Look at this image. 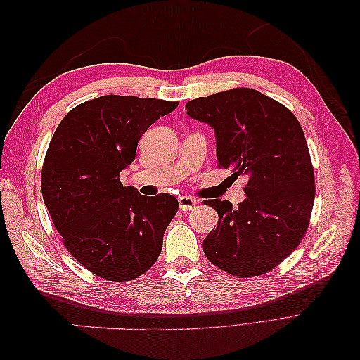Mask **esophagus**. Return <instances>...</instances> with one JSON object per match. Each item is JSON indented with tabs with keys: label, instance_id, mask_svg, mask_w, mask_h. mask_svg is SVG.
Here are the masks:
<instances>
[{
	"label": "esophagus",
	"instance_id": "esophagus-1",
	"mask_svg": "<svg viewBox=\"0 0 360 360\" xmlns=\"http://www.w3.org/2000/svg\"><path fill=\"white\" fill-rule=\"evenodd\" d=\"M195 205H197V200L192 197H180L179 198V207L181 212H189L193 209Z\"/></svg>",
	"mask_w": 360,
	"mask_h": 360
}]
</instances>
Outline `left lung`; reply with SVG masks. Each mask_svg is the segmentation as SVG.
<instances>
[{
	"instance_id": "left-lung-1",
	"label": "left lung",
	"mask_w": 360,
	"mask_h": 360,
	"mask_svg": "<svg viewBox=\"0 0 360 360\" xmlns=\"http://www.w3.org/2000/svg\"><path fill=\"white\" fill-rule=\"evenodd\" d=\"M186 110L214 130L219 167L248 180L238 209L226 200L204 201L219 216L204 254L236 276L266 274L299 246L309 225L314 169L302 126L284 105L252 89L198 97Z\"/></svg>"
}]
</instances>
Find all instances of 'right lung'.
<instances>
[{
  "mask_svg": "<svg viewBox=\"0 0 360 360\" xmlns=\"http://www.w3.org/2000/svg\"><path fill=\"white\" fill-rule=\"evenodd\" d=\"M179 102L108 94L61 120L41 169V193L64 246L94 275L135 279L156 263L163 233L179 210L169 193L155 198L123 186L139 138Z\"/></svg>",
  "mask_w": 360,
  "mask_h": 360,
  "instance_id": "1",
  "label": "right lung"
}]
</instances>
